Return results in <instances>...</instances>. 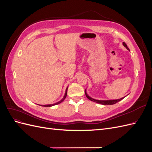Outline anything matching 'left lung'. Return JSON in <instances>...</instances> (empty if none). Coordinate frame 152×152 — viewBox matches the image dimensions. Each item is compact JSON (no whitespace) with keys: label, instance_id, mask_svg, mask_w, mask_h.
Returning a JSON list of instances; mask_svg holds the SVG:
<instances>
[{"label":"left lung","instance_id":"1","mask_svg":"<svg viewBox=\"0 0 152 152\" xmlns=\"http://www.w3.org/2000/svg\"><path fill=\"white\" fill-rule=\"evenodd\" d=\"M123 45L125 48H126V49L127 50H129V49L127 48V45H126V44L125 42H123ZM85 94H86V97L88 98L89 100L92 101V102H94L95 103H99V104H103V105H112V104H114L117 103V102H120V101H121L122 99H123L124 98L126 97H124V98H122L121 99H110V100H98V99H93L91 97H90V96L87 94V92H86V89H85Z\"/></svg>","mask_w":152,"mask_h":152}]
</instances>
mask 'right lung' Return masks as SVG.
I'll return each instance as SVG.
<instances>
[{"mask_svg":"<svg viewBox=\"0 0 152 152\" xmlns=\"http://www.w3.org/2000/svg\"><path fill=\"white\" fill-rule=\"evenodd\" d=\"M67 90H68V87H66V91H65V96H63V98L59 101V102L56 103H54V104H44V105H40V106H42V107H53V106L54 105H56V104H58L59 103H61L63 101H64V99H65V98L66 97V95H67Z\"/></svg>","mask_w":152,"mask_h":152,"instance_id":"right-lung-1","label":"right lung"}]
</instances>
